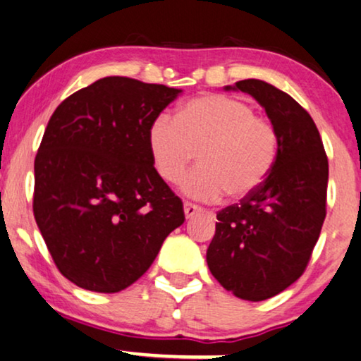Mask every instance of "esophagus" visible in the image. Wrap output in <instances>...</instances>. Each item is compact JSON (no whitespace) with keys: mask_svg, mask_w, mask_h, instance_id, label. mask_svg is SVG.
<instances>
[{"mask_svg":"<svg viewBox=\"0 0 361 361\" xmlns=\"http://www.w3.org/2000/svg\"><path fill=\"white\" fill-rule=\"evenodd\" d=\"M183 209H185V216H186V219H188V218H193L195 214L201 213V208H200V206H196V204H193V203H185V204H183Z\"/></svg>","mask_w":361,"mask_h":361,"instance_id":"34e87169","label":"esophagus"}]
</instances>
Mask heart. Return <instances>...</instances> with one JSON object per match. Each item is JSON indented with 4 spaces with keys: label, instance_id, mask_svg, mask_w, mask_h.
<instances>
[{
    "label": "heart",
    "instance_id": "1",
    "mask_svg": "<svg viewBox=\"0 0 361 361\" xmlns=\"http://www.w3.org/2000/svg\"><path fill=\"white\" fill-rule=\"evenodd\" d=\"M148 150L157 175L178 183L191 161L198 168L181 181L190 198L229 201L252 195L271 175L279 133L246 100L208 94L188 100L175 120L160 115L148 128Z\"/></svg>",
    "mask_w": 361,
    "mask_h": 361
}]
</instances>
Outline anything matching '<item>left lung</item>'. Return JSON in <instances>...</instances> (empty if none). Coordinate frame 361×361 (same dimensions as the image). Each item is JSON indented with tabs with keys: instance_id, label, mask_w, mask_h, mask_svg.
Segmentation results:
<instances>
[{
	"instance_id": "1",
	"label": "left lung",
	"mask_w": 361,
	"mask_h": 361,
	"mask_svg": "<svg viewBox=\"0 0 361 361\" xmlns=\"http://www.w3.org/2000/svg\"><path fill=\"white\" fill-rule=\"evenodd\" d=\"M224 90L256 99L279 133L271 175L241 203L219 211L206 252L226 290L259 302L294 284L310 261L325 219L329 160L314 120L289 94L259 79Z\"/></svg>"
}]
</instances>
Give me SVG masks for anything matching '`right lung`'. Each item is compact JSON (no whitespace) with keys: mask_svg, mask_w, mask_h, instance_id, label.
<instances>
[{"mask_svg":"<svg viewBox=\"0 0 361 361\" xmlns=\"http://www.w3.org/2000/svg\"><path fill=\"white\" fill-rule=\"evenodd\" d=\"M181 92L112 75L52 114L35 160L32 211L57 269L75 286L127 289L183 224V203L148 150L152 122Z\"/></svg>","mask_w":361,"mask_h":361,"instance_id":"obj_1","label":"right lung"}]
</instances>
